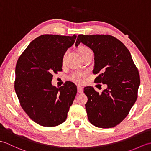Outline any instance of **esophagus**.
<instances>
[{
    "label": "esophagus",
    "mask_w": 151,
    "mask_h": 151,
    "mask_svg": "<svg viewBox=\"0 0 151 151\" xmlns=\"http://www.w3.org/2000/svg\"><path fill=\"white\" fill-rule=\"evenodd\" d=\"M77 90H78V92L79 93H82L83 91H84V89H83V88L81 87V86H77Z\"/></svg>",
    "instance_id": "1"
}]
</instances>
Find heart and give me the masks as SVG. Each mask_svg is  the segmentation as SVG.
<instances>
[{
  "label": "heart",
  "instance_id": "obj_1",
  "mask_svg": "<svg viewBox=\"0 0 151 151\" xmlns=\"http://www.w3.org/2000/svg\"><path fill=\"white\" fill-rule=\"evenodd\" d=\"M77 52L79 54V55L82 58L84 56L86 55V54H89V53H93L91 50L89 49V47H86L85 45L79 46L77 48ZM83 77H84L83 74L80 73H75L73 74L71 76H70V78H71L72 81L75 82H81L82 81V78Z\"/></svg>",
  "mask_w": 151,
  "mask_h": 151
}]
</instances>
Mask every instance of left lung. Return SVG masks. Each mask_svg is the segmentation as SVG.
I'll return each instance as SVG.
<instances>
[{
	"mask_svg": "<svg viewBox=\"0 0 151 151\" xmlns=\"http://www.w3.org/2000/svg\"><path fill=\"white\" fill-rule=\"evenodd\" d=\"M82 43L94 52L93 73L97 84L107 85L101 94L91 86L84 88L89 122L108 129L119 124L136 101L139 74L131 54L121 41L110 35H78L75 46Z\"/></svg>",
	"mask_w": 151,
	"mask_h": 151,
	"instance_id": "1",
	"label": "left lung"
}]
</instances>
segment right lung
I'll return each mask as SVG.
<instances>
[{
    "instance_id": "obj_1",
    "label": "right lung",
    "mask_w": 151,
    "mask_h": 151,
    "mask_svg": "<svg viewBox=\"0 0 151 151\" xmlns=\"http://www.w3.org/2000/svg\"><path fill=\"white\" fill-rule=\"evenodd\" d=\"M76 38L41 35L19 56L15 67V90L22 108L43 127H56L66 120L77 93L73 83L59 88L52 85V74L62 70L64 54Z\"/></svg>"
}]
</instances>
